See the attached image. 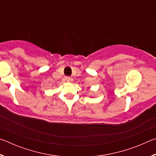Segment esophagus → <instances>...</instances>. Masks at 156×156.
<instances>
[{"instance_id":"34e87169","label":"esophagus","mask_w":156,"mask_h":156,"mask_svg":"<svg viewBox=\"0 0 156 156\" xmlns=\"http://www.w3.org/2000/svg\"><path fill=\"white\" fill-rule=\"evenodd\" d=\"M65 79L66 80V81H67V82H69V81H71V80H72V78H70L69 76H65Z\"/></svg>"}]
</instances>
